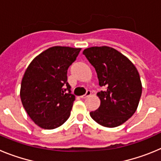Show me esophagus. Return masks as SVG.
I'll return each mask as SVG.
<instances>
[{
	"instance_id": "34e87169",
	"label": "esophagus",
	"mask_w": 161,
	"mask_h": 161,
	"mask_svg": "<svg viewBox=\"0 0 161 161\" xmlns=\"http://www.w3.org/2000/svg\"><path fill=\"white\" fill-rule=\"evenodd\" d=\"M91 95V92L90 91L88 90L87 92H86V93H85V95H83V96H80V97L83 98V99H85V98H87L88 97H89Z\"/></svg>"
}]
</instances>
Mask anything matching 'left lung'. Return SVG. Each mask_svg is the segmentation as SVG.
Returning <instances> with one entry per match:
<instances>
[{"label":"left lung","instance_id":"8db88e82","mask_svg":"<svg viewBox=\"0 0 161 161\" xmlns=\"http://www.w3.org/2000/svg\"><path fill=\"white\" fill-rule=\"evenodd\" d=\"M94 67L103 91L97 96L100 106L90 116L98 124L116 127L128 120L137 109L142 83L137 68L124 55L109 47H92L84 50Z\"/></svg>","mask_w":161,"mask_h":161}]
</instances>
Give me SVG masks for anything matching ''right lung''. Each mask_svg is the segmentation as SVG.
Returning a JSON list of instances; mask_svg holds the SVG:
<instances>
[{
	"mask_svg": "<svg viewBox=\"0 0 161 161\" xmlns=\"http://www.w3.org/2000/svg\"><path fill=\"white\" fill-rule=\"evenodd\" d=\"M80 50L52 47L37 55L26 68L20 97L27 114L41 128H57L70 116L75 96L67 82V72Z\"/></svg>",
	"mask_w": 161,
	"mask_h": 161,
	"instance_id": "add662e5",
	"label": "right lung"
}]
</instances>
